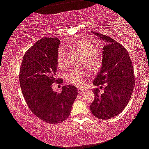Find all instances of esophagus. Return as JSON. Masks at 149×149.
Segmentation results:
<instances>
[{"label":"esophagus","mask_w":149,"mask_h":149,"mask_svg":"<svg viewBox=\"0 0 149 149\" xmlns=\"http://www.w3.org/2000/svg\"><path fill=\"white\" fill-rule=\"evenodd\" d=\"M77 90H78L79 93H83V91H84V88H77Z\"/></svg>","instance_id":"34e87169"}]
</instances>
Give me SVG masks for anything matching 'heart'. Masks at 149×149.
<instances>
[{
	"mask_svg": "<svg viewBox=\"0 0 149 149\" xmlns=\"http://www.w3.org/2000/svg\"><path fill=\"white\" fill-rule=\"evenodd\" d=\"M74 49L83 54L82 62L91 70L98 69L102 62V54L97 49V47L91 40L87 39H79L72 45ZM57 63L60 69H63L66 65V52L63 49L59 50L57 56ZM86 74L82 70L69 71L66 74L67 81L70 84L77 87H83L84 78Z\"/></svg>",
	"mask_w": 149,
	"mask_h": 149,
	"instance_id": "1",
	"label": "heart"
}]
</instances>
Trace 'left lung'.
<instances>
[{"label": "left lung", "mask_w": 149, "mask_h": 149, "mask_svg": "<svg viewBox=\"0 0 149 149\" xmlns=\"http://www.w3.org/2000/svg\"><path fill=\"white\" fill-rule=\"evenodd\" d=\"M104 42L102 64L93 84L102 88L93 89L95 99L90 105L92 114L100 119H110L118 116L127 107L135 84L132 63L124 46L108 36L93 32Z\"/></svg>", "instance_id": "8db88e82"}]
</instances>
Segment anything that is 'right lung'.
<instances>
[{
    "mask_svg": "<svg viewBox=\"0 0 149 149\" xmlns=\"http://www.w3.org/2000/svg\"><path fill=\"white\" fill-rule=\"evenodd\" d=\"M57 38L44 37L30 47L23 56L19 69V83L24 99L32 113L52 124L69 117L77 96L75 86H64L61 92H54L52 84L61 83L57 78Z\"/></svg>",
    "mask_w": 149,
    "mask_h": 149,
    "instance_id": "1",
    "label": "right lung"
}]
</instances>
